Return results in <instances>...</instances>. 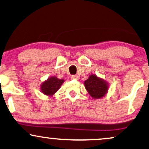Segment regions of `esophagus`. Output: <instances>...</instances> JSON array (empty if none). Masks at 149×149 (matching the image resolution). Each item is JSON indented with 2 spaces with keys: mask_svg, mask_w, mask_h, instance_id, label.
Wrapping results in <instances>:
<instances>
[{
  "mask_svg": "<svg viewBox=\"0 0 149 149\" xmlns=\"http://www.w3.org/2000/svg\"><path fill=\"white\" fill-rule=\"evenodd\" d=\"M71 79H73V80H78V76H76V75H73V76H71Z\"/></svg>",
  "mask_w": 149,
  "mask_h": 149,
  "instance_id": "obj_1",
  "label": "esophagus"
}]
</instances>
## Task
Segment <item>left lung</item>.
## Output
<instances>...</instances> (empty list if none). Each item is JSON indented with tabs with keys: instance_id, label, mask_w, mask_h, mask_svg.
<instances>
[{
	"instance_id": "8db88e82",
	"label": "left lung",
	"mask_w": 149,
	"mask_h": 149,
	"mask_svg": "<svg viewBox=\"0 0 149 149\" xmlns=\"http://www.w3.org/2000/svg\"><path fill=\"white\" fill-rule=\"evenodd\" d=\"M88 94L94 99L102 98L106 95L109 89V84L102 78L92 74L84 82Z\"/></svg>"
}]
</instances>
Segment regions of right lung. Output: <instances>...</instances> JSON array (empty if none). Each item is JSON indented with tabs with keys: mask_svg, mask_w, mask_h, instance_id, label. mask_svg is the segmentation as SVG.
Masks as SVG:
<instances>
[{
	"mask_svg": "<svg viewBox=\"0 0 149 149\" xmlns=\"http://www.w3.org/2000/svg\"><path fill=\"white\" fill-rule=\"evenodd\" d=\"M64 82L65 80L63 79H58L56 76L50 77L41 84V92L44 95L52 96L59 90Z\"/></svg>",
	"mask_w": 149,
	"mask_h": 149,
	"instance_id": "1",
	"label": "right lung"
}]
</instances>
